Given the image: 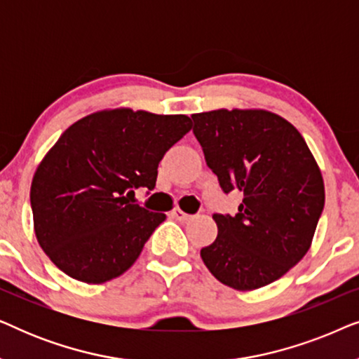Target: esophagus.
<instances>
[{
    "label": "esophagus",
    "mask_w": 359,
    "mask_h": 359,
    "mask_svg": "<svg viewBox=\"0 0 359 359\" xmlns=\"http://www.w3.org/2000/svg\"><path fill=\"white\" fill-rule=\"evenodd\" d=\"M171 217H175L176 220H181V222H186V220H189V219H191V215H189V214H186V212H183V210L176 208V209L171 210Z\"/></svg>",
    "instance_id": "34e87169"
}]
</instances>
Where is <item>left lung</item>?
<instances>
[{
	"label": "left lung",
	"instance_id": "obj_1",
	"mask_svg": "<svg viewBox=\"0 0 359 359\" xmlns=\"http://www.w3.org/2000/svg\"><path fill=\"white\" fill-rule=\"evenodd\" d=\"M191 117L220 188L243 193L233 217L212 215L219 233L201 258L225 286H266L311 248L325 204L317 161L296 127L273 112L217 109Z\"/></svg>",
	"mask_w": 359,
	"mask_h": 359
}]
</instances>
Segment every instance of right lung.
Instances as JSON below:
<instances>
[{
	"label": "right lung",
	"instance_id": "1",
	"mask_svg": "<svg viewBox=\"0 0 359 359\" xmlns=\"http://www.w3.org/2000/svg\"><path fill=\"white\" fill-rule=\"evenodd\" d=\"M191 127L183 114L112 109L63 132L31 186L36 237L58 269L100 284L134 264L165 220L130 203L134 189L155 188L161 158Z\"/></svg>",
	"mask_w": 359,
	"mask_h": 359
}]
</instances>
